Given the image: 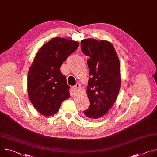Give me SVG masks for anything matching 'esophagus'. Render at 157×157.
I'll use <instances>...</instances> for the list:
<instances>
[{"mask_svg":"<svg viewBox=\"0 0 157 157\" xmlns=\"http://www.w3.org/2000/svg\"><path fill=\"white\" fill-rule=\"evenodd\" d=\"M80 88H81V86H80V84H79L78 83H77V84L73 87V89H74V90H75V91H78Z\"/></svg>","mask_w":157,"mask_h":157,"instance_id":"obj_1","label":"esophagus"}]
</instances>
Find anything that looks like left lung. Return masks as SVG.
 I'll return each mask as SVG.
<instances>
[{
	"mask_svg": "<svg viewBox=\"0 0 157 157\" xmlns=\"http://www.w3.org/2000/svg\"><path fill=\"white\" fill-rule=\"evenodd\" d=\"M81 48L89 57L86 93L90 105L84 113L96 119L103 117L117 99L121 84L120 62L113 44L107 40L84 39L81 41Z\"/></svg>",
	"mask_w": 157,
	"mask_h": 157,
	"instance_id": "obj_1",
	"label": "left lung"
}]
</instances>
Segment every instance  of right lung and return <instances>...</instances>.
Here are the masks:
<instances>
[{"label": "right lung", "instance_id": "1", "mask_svg": "<svg viewBox=\"0 0 157 157\" xmlns=\"http://www.w3.org/2000/svg\"><path fill=\"white\" fill-rule=\"evenodd\" d=\"M79 45L78 41L56 37L38 51L29 68L27 91L30 102L43 116L56 114L62 102L70 98V86L60 68Z\"/></svg>", "mask_w": 157, "mask_h": 157}]
</instances>
